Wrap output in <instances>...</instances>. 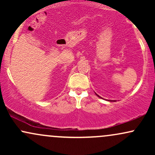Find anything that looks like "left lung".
Masks as SVG:
<instances>
[{
  "instance_id": "8db88e82",
  "label": "left lung",
  "mask_w": 155,
  "mask_h": 155,
  "mask_svg": "<svg viewBox=\"0 0 155 155\" xmlns=\"http://www.w3.org/2000/svg\"><path fill=\"white\" fill-rule=\"evenodd\" d=\"M95 94H96V93H95ZM96 95H97V94H96ZM97 96H98L99 97H101V98H102V97H100V96H99L98 95H97ZM108 101H110V102H115V101H111V100H108Z\"/></svg>"
}]
</instances>
